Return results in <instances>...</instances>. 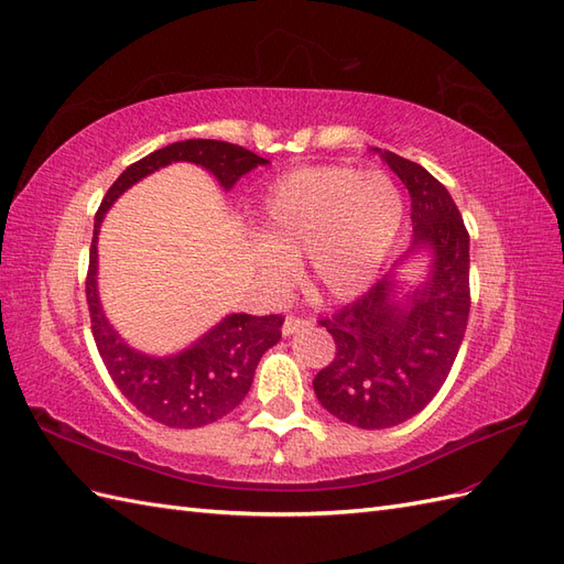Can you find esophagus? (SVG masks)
Returning a JSON list of instances; mask_svg holds the SVG:
<instances>
[{
    "label": "esophagus",
    "instance_id": "1",
    "mask_svg": "<svg viewBox=\"0 0 564 564\" xmlns=\"http://www.w3.org/2000/svg\"><path fill=\"white\" fill-rule=\"evenodd\" d=\"M311 323L306 321V318H296V315H286V321H284V325H282V335L284 337H292L294 333H299V329H304V327H308Z\"/></svg>",
    "mask_w": 564,
    "mask_h": 564
}]
</instances>
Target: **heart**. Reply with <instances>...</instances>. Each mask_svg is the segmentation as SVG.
<instances>
[{"mask_svg":"<svg viewBox=\"0 0 564 564\" xmlns=\"http://www.w3.org/2000/svg\"><path fill=\"white\" fill-rule=\"evenodd\" d=\"M402 215L400 188L382 172H290L260 203L256 265L265 284L280 290L294 278V260L304 256V280L315 299H354L373 282Z\"/></svg>","mask_w":564,"mask_h":564,"instance_id":"obj_1","label":"heart"}]
</instances>
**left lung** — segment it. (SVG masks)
Masks as SVG:
<instances>
[{
	"label": "left lung",
	"mask_w": 564,
	"mask_h": 564,
	"mask_svg": "<svg viewBox=\"0 0 564 564\" xmlns=\"http://www.w3.org/2000/svg\"><path fill=\"white\" fill-rule=\"evenodd\" d=\"M376 153L409 188L414 237L390 274L321 321L337 351L313 380L329 414L364 431L392 429L425 409L457 359L471 308L469 231L455 200L421 164ZM423 252L430 272L409 288L395 268Z\"/></svg>",
	"instance_id": "1"
}]
</instances>
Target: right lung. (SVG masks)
<instances>
[{"instance_id": "add662e5", "label": "right lung", "mask_w": 564, "mask_h": 564, "mask_svg": "<svg viewBox=\"0 0 564 564\" xmlns=\"http://www.w3.org/2000/svg\"><path fill=\"white\" fill-rule=\"evenodd\" d=\"M172 162L200 164L225 191L235 186L243 174L268 164L265 158L241 145L208 139L178 141L129 164L109 186L95 215L86 296L95 345L121 394L141 414L162 425L200 429L227 416L249 394L260 356L280 341L284 318L282 315L231 313L194 345L167 356H150L133 349L107 321L98 294V235L105 213L123 191Z\"/></svg>"}]
</instances>
